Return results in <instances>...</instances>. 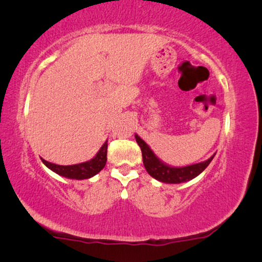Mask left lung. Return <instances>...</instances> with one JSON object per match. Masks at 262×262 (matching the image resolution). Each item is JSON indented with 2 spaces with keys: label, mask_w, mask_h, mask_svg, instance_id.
<instances>
[{
  "label": "left lung",
  "mask_w": 262,
  "mask_h": 262,
  "mask_svg": "<svg viewBox=\"0 0 262 262\" xmlns=\"http://www.w3.org/2000/svg\"><path fill=\"white\" fill-rule=\"evenodd\" d=\"M135 137L136 142L138 143L139 148L142 150L143 163H144L146 171H148L150 177L161 182H166V184H181V182L192 180V179L198 177L200 173H203L204 169L209 166L214 155H216V154H213L209 160L191 164V166L171 167L169 164L164 163L163 161H161L150 149V146L138 135H135Z\"/></svg>",
  "instance_id": "8db88e82"
}]
</instances>
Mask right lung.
<instances>
[{"label": "right lung", "instance_id": "obj_1", "mask_svg": "<svg viewBox=\"0 0 262 262\" xmlns=\"http://www.w3.org/2000/svg\"><path fill=\"white\" fill-rule=\"evenodd\" d=\"M41 161L49 169L55 171L60 177L74 179V180H84V179L93 178L105 167L107 161V141L103 143L98 154L87 162L71 164V166H59V164L51 163L44 159H41Z\"/></svg>", "mask_w": 262, "mask_h": 262}]
</instances>
